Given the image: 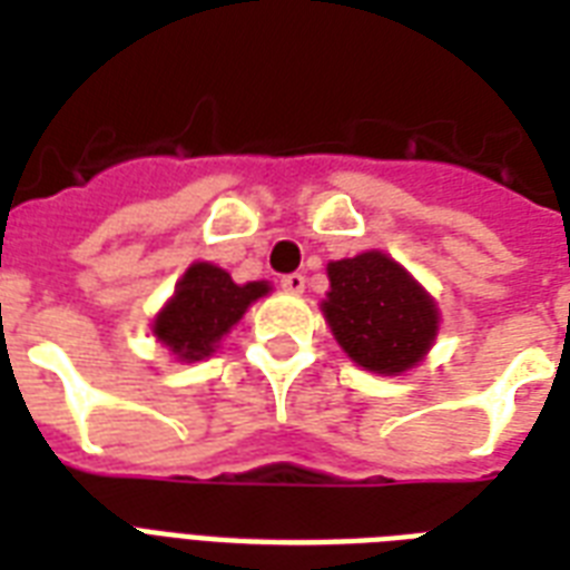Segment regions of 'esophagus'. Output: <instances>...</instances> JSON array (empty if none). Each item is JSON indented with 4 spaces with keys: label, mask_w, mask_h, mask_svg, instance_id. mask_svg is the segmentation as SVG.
Listing matches in <instances>:
<instances>
[{
    "label": "esophagus",
    "mask_w": 570,
    "mask_h": 570,
    "mask_svg": "<svg viewBox=\"0 0 570 570\" xmlns=\"http://www.w3.org/2000/svg\"><path fill=\"white\" fill-rule=\"evenodd\" d=\"M281 286H284V293H304V275H298V272H293V275H284L281 277Z\"/></svg>",
    "instance_id": "34e87169"
}]
</instances>
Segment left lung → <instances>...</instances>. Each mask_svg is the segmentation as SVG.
I'll return each mask as SVG.
<instances>
[{
  "instance_id": "left-lung-1",
  "label": "left lung",
  "mask_w": 570,
  "mask_h": 570,
  "mask_svg": "<svg viewBox=\"0 0 570 570\" xmlns=\"http://www.w3.org/2000/svg\"><path fill=\"white\" fill-rule=\"evenodd\" d=\"M322 316L331 334L366 373L402 375L432 352L441 311L425 286L384 250L331 259Z\"/></svg>"
}]
</instances>
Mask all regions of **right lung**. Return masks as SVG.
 I'll use <instances>...</instances> for the list:
<instances>
[{
  "instance_id": "right-lung-1",
  "label": "right lung",
  "mask_w": 570,
  "mask_h": 570,
  "mask_svg": "<svg viewBox=\"0 0 570 570\" xmlns=\"http://www.w3.org/2000/svg\"><path fill=\"white\" fill-rule=\"evenodd\" d=\"M268 293V281L236 284L222 266L197 259L183 272L174 295L154 316L150 334L180 364H195L213 355L250 304Z\"/></svg>"
}]
</instances>
